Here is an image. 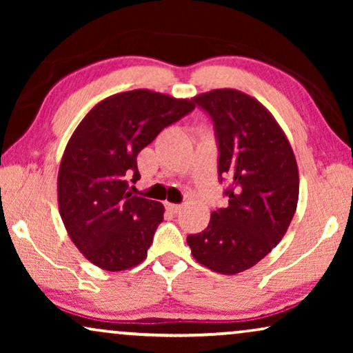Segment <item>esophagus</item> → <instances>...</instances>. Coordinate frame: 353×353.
<instances>
[{
    "instance_id": "34e87169",
    "label": "esophagus",
    "mask_w": 353,
    "mask_h": 353,
    "mask_svg": "<svg viewBox=\"0 0 353 353\" xmlns=\"http://www.w3.org/2000/svg\"><path fill=\"white\" fill-rule=\"evenodd\" d=\"M165 207H167V210L172 212V214H178V212H181V209H183V205H180V204H170V202H167Z\"/></svg>"
}]
</instances>
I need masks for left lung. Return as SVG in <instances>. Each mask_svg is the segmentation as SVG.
<instances>
[{
	"mask_svg": "<svg viewBox=\"0 0 353 353\" xmlns=\"http://www.w3.org/2000/svg\"><path fill=\"white\" fill-rule=\"evenodd\" d=\"M214 120L219 175L230 181L228 207L212 212L199 234L186 238L197 262L236 274L259 263L286 234L299 201V170L291 143L272 112L233 88L192 98Z\"/></svg>",
	"mask_w": 353,
	"mask_h": 353,
	"instance_id": "8db88e82",
	"label": "left lung"
}]
</instances>
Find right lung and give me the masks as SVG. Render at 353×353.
Masks as SVG:
<instances>
[{"instance_id": "add662e5", "label": "right lung", "mask_w": 353, "mask_h": 353, "mask_svg": "<svg viewBox=\"0 0 353 353\" xmlns=\"http://www.w3.org/2000/svg\"><path fill=\"white\" fill-rule=\"evenodd\" d=\"M196 108L192 99L141 88L99 101L72 133L57 173V204L72 243L105 272L148 257L163 205L133 196L137 156L163 128Z\"/></svg>"}]
</instances>
